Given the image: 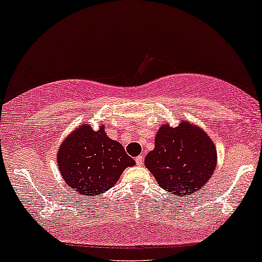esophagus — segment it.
Masks as SVG:
<instances>
[{
  "label": "esophagus",
  "mask_w": 262,
  "mask_h": 262,
  "mask_svg": "<svg viewBox=\"0 0 262 262\" xmlns=\"http://www.w3.org/2000/svg\"><path fill=\"white\" fill-rule=\"evenodd\" d=\"M135 161H136V165L137 166H141L143 164V156H141V155H140V156H137L136 159H135Z\"/></svg>",
  "instance_id": "esophagus-1"
}]
</instances>
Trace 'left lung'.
<instances>
[{
  "label": "left lung",
  "mask_w": 262,
  "mask_h": 262,
  "mask_svg": "<svg viewBox=\"0 0 262 262\" xmlns=\"http://www.w3.org/2000/svg\"><path fill=\"white\" fill-rule=\"evenodd\" d=\"M217 164L211 137L199 125L181 120L175 127L162 123L155 137V148L145 166L165 191L177 198L200 192Z\"/></svg>",
  "instance_id": "1"
}]
</instances>
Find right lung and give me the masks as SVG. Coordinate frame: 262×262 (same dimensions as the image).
<instances>
[{"label":"right lung","mask_w":262,"mask_h":262,"mask_svg":"<svg viewBox=\"0 0 262 262\" xmlns=\"http://www.w3.org/2000/svg\"><path fill=\"white\" fill-rule=\"evenodd\" d=\"M56 156L67 186L91 198L110 190L125 168L135 165L123 146L106 135L105 126L94 130L86 122L63 140Z\"/></svg>","instance_id":"right-lung-1"}]
</instances>
